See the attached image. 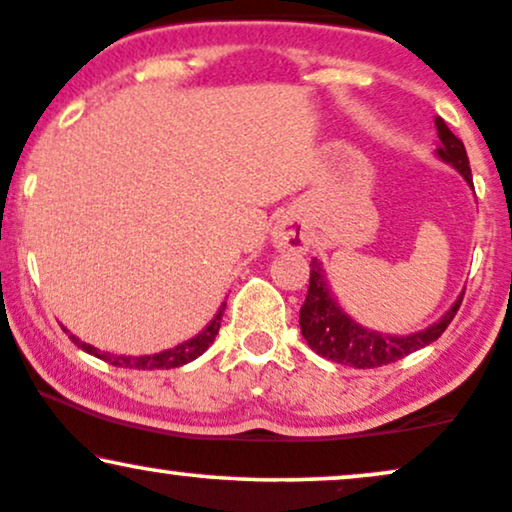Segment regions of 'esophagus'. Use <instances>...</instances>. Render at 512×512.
I'll use <instances>...</instances> for the list:
<instances>
[{
    "label": "esophagus",
    "instance_id": "obj_1",
    "mask_svg": "<svg viewBox=\"0 0 512 512\" xmlns=\"http://www.w3.org/2000/svg\"><path fill=\"white\" fill-rule=\"evenodd\" d=\"M273 244H275V249H280V251L304 254V251L308 249V237H306V232L301 230L299 223L285 218L273 227Z\"/></svg>",
    "mask_w": 512,
    "mask_h": 512
}]
</instances>
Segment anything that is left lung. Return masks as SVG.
Masks as SVG:
<instances>
[{
  "mask_svg": "<svg viewBox=\"0 0 512 512\" xmlns=\"http://www.w3.org/2000/svg\"><path fill=\"white\" fill-rule=\"evenodd\" d=\"M434 125H437L439 135L437 156L441 161L451 163L472 187V170L465 144L453 135L449 125L444 123V118H434ZM460 304H463V294L458 296V301L449 308V311L441 315L439 323L430 325L422 332L408 334V337H391V334L368 330V327L351 320L349 315L339 308L337 301L332 299L330 287H327L325 282V270L320 266L318 258H313L311 282H308L306 301L304 306H301L299 325L308 346H311L318 356H323L332 363L368 370L399 361V358L408 356V353L418 351L422 346L432 344L434 339H439L441 332H444L446 327L451 325V320L456 318Z\"/></svg>",
  "mask_w": 512,
  "mask_h": 512,
  "instance_id": "8db88e82",
  "label": "left lung"
}]
</instances>
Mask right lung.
Segmentation results:
<instances>
[{"label":"right lung","mask_w":512,"mask_h":512,"mask_svg":"<svg viewBox=\"0 0 512 512\" xmlns=\"http://www.w3.org/2000/svg\"><path fill=\"white\" fill-rule=\"evenodd\" d=\"M223 313H225V304H220L218 313L213 315V320L206 325V330H201L197 337H192L185 344L173 346V349L151 353V356H113V353H109V351H99V349H94V346H90V344L80 342V339L75 337V334H68V337H71V342L78 346V349L92 353V356H97V358H102V361H106V363L116 365V368L168 370V368H180V365L194 361V358H199L201 353H204L208 346L213 344V339H216V334L220 330V320H223Z\"/></svg>","instance_id":"obj_1"}]
</instances>
